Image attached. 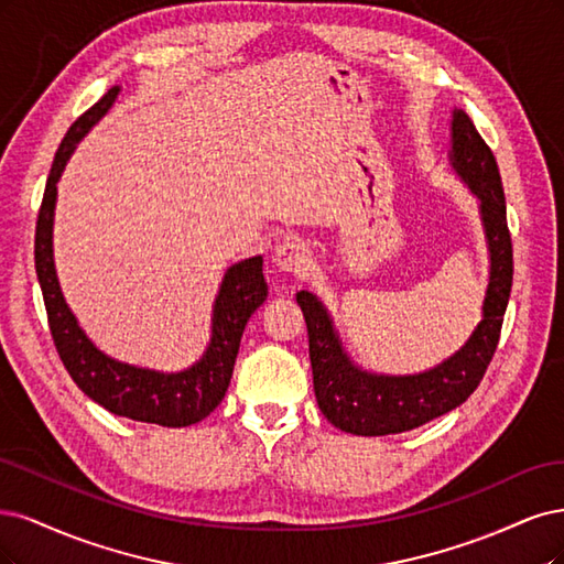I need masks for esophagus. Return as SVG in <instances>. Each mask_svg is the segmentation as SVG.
Listing matches in <instances>:
<instances>
[{"instance_id":"34e87169","label":"esophagus","mask_w":564,"mask_h":564,"mask_svg":"<svg viewBox=\"0 0 564 564\" xmlns=\"http://www.w3.org/2000/svg\"><path fill=\"white\" fill-rule=\"evenodd\" d=\"M274 264L279 271H285V274L293 276H306L312 271V252L304 246L300 239H285L283 243L276 246L274 250Z\"/></svg>"}]
</instances>
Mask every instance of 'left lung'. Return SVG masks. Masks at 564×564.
I'll use <instances>...</instances> for the list:
<instances>
[{
  "label": "left lung",
  "mask_w": 564,
  "mask_h": 564,
  "mask_svg": "<svg viewBox=\"0 0 564 564\" xmlns=\"http://www.w3.org/2000/svg\"><path fill=\"white\" fill-rule=\"evenodd\" d=\"M449 166L478 198L487 241L489 279L482 318L470 337L438 366L414 375H381L360 368L347 354L325 304L300 290L306 321L308 358L321 412L339 431L354 435H391L422 426L459 408L474 393L495 356L513 285V248L506 225V198L492 150L464 110H452Z\"/></svg>",
  "instance_id": "1"
}]
</instances>
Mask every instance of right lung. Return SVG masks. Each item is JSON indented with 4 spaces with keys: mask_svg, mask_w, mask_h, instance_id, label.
Wrapping results in <instances>:
<instances>
[{
    "mask_svg": "<svg viewBox=\"0 0 564 564\" xmlns=\"http://www.w3.org/2000/svg\"><path fill=\"white\" fill-rule=\"evenodd\" d=\"M119 90L121 86L107 90L88 112L69 126L67 135L61 142L46 180L37 234H34V267H37L53 344H56L69 377L75 379V384L90 401H96L112 414L129 416L135 422L169 429L192 426L206 420L223 403L246 323L267 300L262 256L227 267L213 302L208 347L189 368L163 372L131 366V362L107 356L90 341L61 290L56 260H53V217H56L58 180L69 156L75 154L77 144L86 138V133L110 112Z\"/></svg>",
    "mask_w": 564,
    "mask_h": 564,
    "instance_id": "add662e5",
    "label": "right lung"
}]
</instances>
